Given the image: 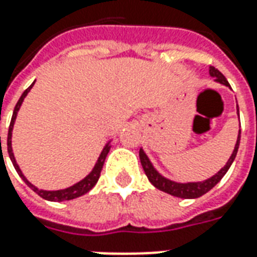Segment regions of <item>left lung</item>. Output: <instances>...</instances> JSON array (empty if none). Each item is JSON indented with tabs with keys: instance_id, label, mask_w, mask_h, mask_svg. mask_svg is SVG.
Listing matches in <instances>:
<instances>
[{
	"instance_id": "obj_1",
	"label": "left lung",
	"mask_w": 257,
	"mask_h": 257,
	"mask_svg": "<svg viewBox=\"0 0 257 257\" xmlns=\"http://www.w3.org/2000/svg\"><path fill=\"white\" fill-rule=\"evenodd\" d=\"M209 75L215 78L216 82H220V84L226 85L228 88H231L228 81L226 79V77L217 70V68L209 67ZM237 114L238 118H239V108H238L237 104ZM239 140H241V131H238V136H237V142H235V146H234V150H232V154L228 158V161L226 162V165L221 168L220 171L217 173H215L213 176L210 178L205 179L202 182H187V183H180V182H175V180H171V179L165 178L164 175L157 171L153 162L150 161V158L147 157L146 151L143 149H140L139 151V157H140V162H142V167L145 169L146 176L149 178L150 183L157 187L158 190H161L164 193L171 194L173 197H178V198H184V199H193V198H198L201 195L206 194L209 190H212L215 187L216 184L219 183L221 180V178L224 176L227 173V171L230 169L231 164L235 160V156H237L238 147H239Z\"/></svg>"
}]
</instances>
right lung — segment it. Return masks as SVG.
<instances>
[{"mask_svg": "<svg viewBox=\"0 0 257 257\" xmlns=\"http://www.w3.org/2000/svg\"><path fill=\"white\" fill-rule=\"evenodd\" d=\"M33 85L34 82L27 88V89L23 92V95L20 96L19 101L16 103V106H15L14 114H12V119H11V125H9V131H8V142H7V145H8V153H9V158H11V161L14 164L15 169H16V172L19 175L20 178L23 179V182H25L29 187H30L33 191H36L40 197H42L44 199H47V201H53V202H63V201H70V199L74 198H78L81 195H84L86 194L89 190H92L95 187V184L97 183V180L100 178V172H101V168L104 165V161H106V157L108 154V151L111 149V139L107 142L104 147H103V150H101L100 156L97 158V161H96L95 167L92 168V171H90L84 179H81L79 182L77 183H74L73 186H70V187H66V189L62 190H42L36 187L34 184L30 183L27 178H26L23 172H22V169L18 165V162H16V158H15L14 154V149H12V131H14V125L15 121H16V117H18V112H19L20 107H22V103L25 100V97L27 96V93L30 92V89L33 88ZM0 147H1V136H0Z\"/></svg>", "mask_w": 257, "mask_h": 257, "instance_id": "add662e5", "label": "right lung"}]
</instances>
